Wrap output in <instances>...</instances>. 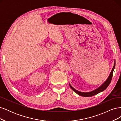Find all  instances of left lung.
<instances>
[{
	"label": "left lung",
	"mask_w": 121,
	"mask_h": 121,
	"mask_svg": "<svg viewBox=\"0 0 121 121\" xmlns=\"http://www.w3.org/2000/svg\"><path fill=\"white\" fill-rule=\"evenodd\" d=\"M115 65H116V61L115 60L114 62V65H113V67L112 69V71L109 74V76L108 77V79L106 80V81L102 84L101 85H100L99 87H98L97 88H96V89H95L93 91H90V92H81V91H79L77 90L76 89H75V88H74L70 84H69V85L70 86L71 88L77 94H78L79 95L81 96H83V97H90V96H92L93 95H95L99 93H100L102 91H104L108 87V86L109 85V84H110L111 81L112 79V74H113V70H114L115 68Z\"/></svg>",
	"instance_id": "1"
}]
</instances>
